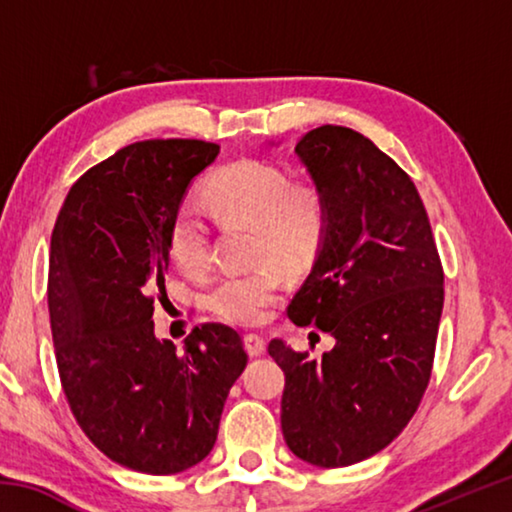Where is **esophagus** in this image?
<instances>
[{"mask_svg": "<svg viewBox=\"0 0 512 512\" xmlns=\"http://www.w3.org/2000/svg\"><path fill=\"white\" fill-rule=\"evenodd\" d=\"M244 345H246V350H248L250 357H259V354L266 350L264 336L262 334H255V332H250V334L244 336Z\"/></svg>", "mask_w": 512, "mask_h": 512, "instance_id": "obj_1", "label": "esophagus"}]
</instances>
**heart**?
<instances>
[{
    "mask_svg": "<svg viewBox=\"0 0 512 512\" xmlns=\"http://www.w3.org/2000/svg\"><path fill=\"white\" fill-rule=\"evenodd\" d=\"M207 207L216 221L253 228V253L259 262L246 273L225 275L207 296V307L232 323L264 320L284 284L282 266L309 262L323 244L327 228L325 194L311 180L289 183L273 164L244 160L214 173L205 187ZM173 264L189 277L203 275L212 264L210 228L192 207H180L169 228Z\"/></svg>",
    "mask_w": 512,
    "mask_h": 512,
    "instance_id": "b5f03b06",
    "label": "heart"
}]
</instances>
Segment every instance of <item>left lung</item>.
Instances as JSON below:
<instances>
[{
    "label": "left lung",
    "mask_w": 512,
    "mask_h": 512,
    "mask_svg": "<svg viewBox=\"0 0 512 512\" xmlns=\"http://www.w3.org/2000/svg\"><path fill=\"white\" fill-rule=\"evenodd\" d=\"M298 158L323 189L327 228L287 309L334 336L323 357L275 339L284 370L282 433L318 467L375 456L400 436L429 386L445 273L422 198L400 164L345 126L300 137Z\"/></svg>",
    "instance_id": "8db88e82"
}]
</instances>
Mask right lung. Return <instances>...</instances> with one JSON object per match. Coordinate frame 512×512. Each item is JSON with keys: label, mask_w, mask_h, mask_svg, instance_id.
Segmentation results:
<instances>
[{"label": "right lung", "mask_w": 512, "mask_h": 512, "mask_svg": "<svg viewBox=\"0 0 512 512\" xmlns=\"http://www.w3.org/2000/svg\"><path fill=\"white\" fill-rule=\"evenodd\" d=\"M216 155L219 144L203 140L128 144L76 180L51 232L47 300L60 386L85 436L135 472L201 463L248 363L228 325H196L183 350L153 334L171 219Z\"/></svg>", "instance_id": "obj_1"}]
</instances>
